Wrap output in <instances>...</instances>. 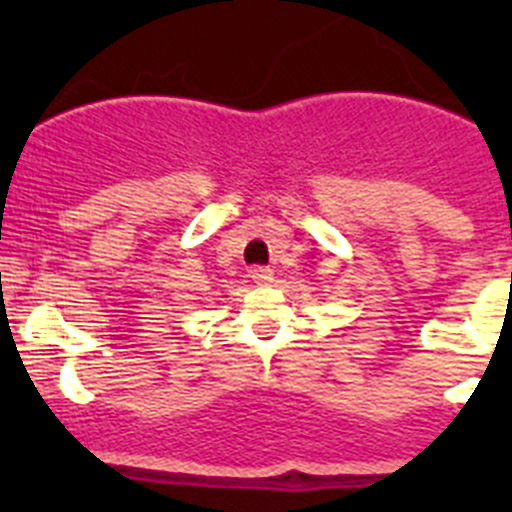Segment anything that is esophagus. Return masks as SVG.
<instances>
[{
  "instance_id": "34e87169",
  "label": "esophagus",
  "mask_w": 512,
  "mask_h": 512,
  "mask_svg": "<svg viewBox=\"0 0 512 512\" xmlns=\"http://www.w3.org/2000/svg\"><path fill=\"white\" fill-rule=\"evenodd\" d=\"M248 277H251L256 284H266L274 279V271H271L269 266H253V269L248 271Z\"/></svg>"
}]
</instances>
